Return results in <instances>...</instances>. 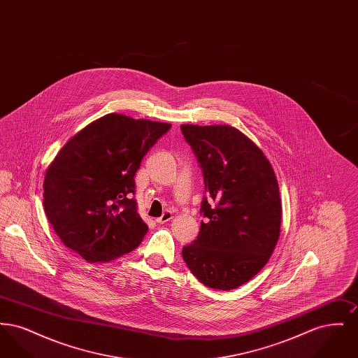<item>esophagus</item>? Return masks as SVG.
Returning a JSON list of instances; mask_svg holds the SVG:
<instances>
[{
	"label": "esophagus",
	"instance_id": "obj_1",
	"mask_svg": "<svg viewBox=\"0 0 358 358\" xmlns=\"http://www.w3.org/2000/svg\"><path fill=\"white\" fill-rule=\"evenodd\" d=\"M171 219H173V213L169 212V210H166V212L162 213L161 217L157 219V222H158V224H165V222H171Z\"/></svg>",
	"mask_w": 358,
	"mask_h": 358
}]
</instances>
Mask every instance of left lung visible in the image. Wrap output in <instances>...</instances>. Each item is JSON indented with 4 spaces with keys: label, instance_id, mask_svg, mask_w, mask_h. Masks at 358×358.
<instances>
[{
    "label": "left lung",
    "instance_id": "1",
    "mask_svg": "<svg viewBox=\"0 0 358 358\" xmlns=\"http://www.w3.org/2000/svg\"><path fill=\"white\" fill-rule=\"evenodd\" d=\"M205 190L200 234L182 248L189 270L212 289H238L270 260L280 235L282 200L273 166L254 141L229 124H181Z\"/></svg>",
    "mask_w": 358,
    "mask_h": 358
}]
</instances>
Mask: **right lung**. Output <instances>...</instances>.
I'll list each match as a JSON object with an SVG mask.
<instances>
[{"label": "right lung", "instance_id": "1", "mask_svg": "<svg viewBox=\"0 0 358 358\" xmlns=\"http://www.w3.org/2000/svg\"><path fill=\"white\" fill-rule=\"evenodd\" d=\"M171 123L107 114L56 154L44 177V210L66 247L88 263L136 250L148 232L136 212L134 176Z\"/></svg>", "mask_w": 358, "mask_h": 358}]
</instances>
